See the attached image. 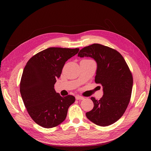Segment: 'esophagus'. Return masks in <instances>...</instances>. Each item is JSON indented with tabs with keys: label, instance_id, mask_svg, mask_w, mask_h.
Listing matches in <instances>:
<instances>
[{
	"label": "esophagus",
	"instance_id": "1",
	"mask_svg": "<svg viewBox=\"0 0 151 151\" xmlns=\"http://www.w3.org/2000/svg\"><path fill=\"white\" fill-rule=\"evenodd\" d=\"M76 100H84V97H83V96H79V95H78V96H76Z\"/></svg>",
	"mask_w": 151,
	"mask_h": 151
}]
</instances>
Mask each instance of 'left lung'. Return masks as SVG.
Segmentation results:
<instances>
[{"mask_svg":"<svg viewBox=\"0 0 151 151\" xmlns=\"http://www.w3.org/2000/svg\"><path fill=\"white\" fill-rule=\"evenodd\" d=\"M78 56L96 60L95 82L101 84L104 92L99 100L91 98L94 106L86 113L87 118L100 126L114 124L125 113L131 97L133 78L127 64L116 50L98 43L84 47Z\"/></svg>","mask_w":151,"mask_h":151,"instance_id":"obj_1","label":"left lung"}]
</instances>
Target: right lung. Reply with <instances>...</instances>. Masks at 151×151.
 <instances>
[{"label":"right lung","instance_id":"right-lung-1","mask_svg":"<svg viewBox=\"0 0 151 151\" xmlns=\"http://www.w3.org/2000/svg\"><path fill=\"white\" fill-rule=\"evenodd\" d=\"M80 49L49 47L31 58L24 68L20 92L27 112L39 125L50 129L64 121L73 96L61 97L54 84L67 62Z\"/></svg>","mask_w":151,"mask_h":151}]
</instances>
